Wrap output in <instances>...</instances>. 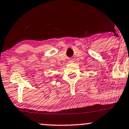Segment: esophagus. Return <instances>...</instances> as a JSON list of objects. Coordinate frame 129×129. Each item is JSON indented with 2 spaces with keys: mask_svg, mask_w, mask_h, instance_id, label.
<instances>
[{
  "mask_svg": "<svg viewBox=\"0 0 129 129\" xmlns=\"http://www.w3.org/2000/svg\"><path fill=\"white\" fill-rule=\"evenodd\" d=\"M71 62H73V60H71Z\"/></svg>",
  "mask_w": 129,
  "mask_h": 129,
  "instance_id": "obj_1",
  "label": "esophagus"
}]
</instances>
